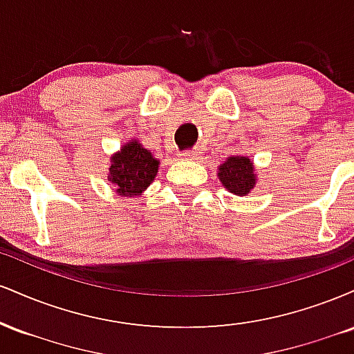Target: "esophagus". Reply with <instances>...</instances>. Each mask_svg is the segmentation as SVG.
I'll list each match as a JSON object with an SVG mask.
<instances>
[{
    "instance_id": "obj_1",
    "label": "esophagus",
    "mask_w": 354,
    "mask_h": 354,
    "mask_svg": "<svg viewBox=\"0 0 354 354\" xmlns=\"http://www.w3.org/2000/svg\"><path fill=\"white\" fill-rule=\"evenodd\" d=\"M180 158H181V160H185V161L196 160V153H194V151H183V153L180 154Z\"/></svg>"
}]
</instances>
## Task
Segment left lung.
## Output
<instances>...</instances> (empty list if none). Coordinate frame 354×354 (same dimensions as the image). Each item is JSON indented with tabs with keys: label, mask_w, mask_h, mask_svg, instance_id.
I'll list each match as a JSON object with an SVG mask.
<instances>
[{
	"label": "left lung",
	"mask_w": 354,
	"mask_h": 354,
	"mask_svg": "<svg viewBox=\"0 0 354 354\" xmlns=\"http://www.w3.org/2000/svg\"><path fill=\"white\" fill-rule=\"evenodd\" d=\"M218 180L230 193L236 196H248L256 186L254 163L248 156H228L225 163L218 166Z\"/></svg>",
	"instance_id": "obj_1"
}]
</instances>
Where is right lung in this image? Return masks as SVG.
Masks as SVG:
<instances>
[{"instance_id": "right-lung-1", "label": "right lung", "mask_w": 354, "mask_h": 354, "mask_svg": "<svg viewBox=\"0 0 354 354\" xmlns=\"http://www.w3.org/2000/svg\"><path fill=\"white\" fill-rule=\"evenodd\" d=\"M158 168L160 160L133 138L121 146L120 151L109 156L108 181L115 185L118 196L135 198L145 193L154 181Z\"/></svg>"}]
</instances>
